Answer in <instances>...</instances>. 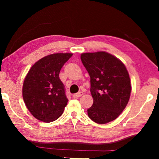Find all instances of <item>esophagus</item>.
Wrapping results in <instances>:
<instances>
[{"instance_id":"obj_1","label":"esophagus","mask_w":159,"mask_h":159,"mask_svg":"<svg viewBox=\"0 0 159 159\" xmlns=\"http://www.w3.org/2000/svg\"><path fill=\"white\" fill-rule=\"evenodd\" d=\"M83 95V92H79V93H77L76 94H74V95L72 96H73L74 98H80V96H82Z\"/></svg>"}]
</instances>
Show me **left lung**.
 <instances>
[{"instance_id": "left-lung-1", "label": "left lung", "mask_w": 159, "mask_h": 159, "mask_svg": "<svg viewBox=\"0 0 159 159\" xmlns=\"http://www.w3.org/2000/svg\"><path fill=\"white\" fill-rule=\"evenodd\" d=\"M90 77L93 104L88 109L91 120L105 124L119 116L130 97L129 74L121 61L108 52L100 51L80 55Z\"/></svg>"}]
</instances>
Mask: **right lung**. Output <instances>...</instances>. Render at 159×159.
Instances as JSON below:
<instances>
[{
  "instance_id": "add662e5",
  "label": "right lung",
  "mask_w": 159,
  "mask_h": 159,
  "mask_svg": "<svg viewBox=\"0 0 159 159\" xmlns=\"http://www.w3.org/2000/svg\"><path fill=\"white\" fill-rule=\"evenodd\" d=\"M72 53H55L36 61L24 80L22 96L26 107L38 120L50 123L62 114L68 99L59 77Z\"/></svg>"
}]
</instances>
